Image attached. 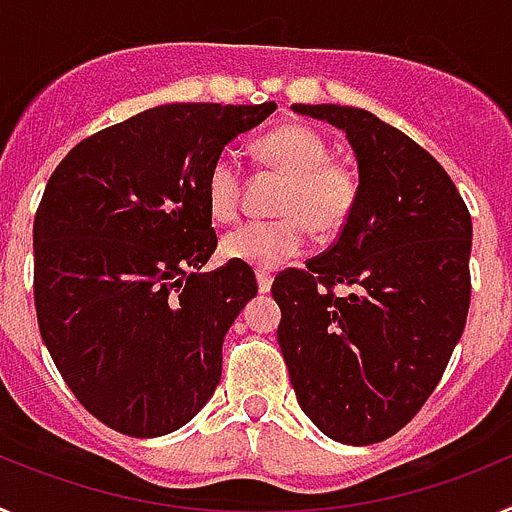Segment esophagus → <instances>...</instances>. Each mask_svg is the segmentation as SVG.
I'll list each match as a JSON object with an SVG mask.
<instances>
[{"label":"esophagus","instance_id":"obj_1","mask_svg":"<svg viewBox=\"0 0 512 512\" xmlns=\"http://www.w3.org/2000/svg\"><path fill=\"white\" fill-rule=\"evenodd\" d=\"M271 282H274V277H271L269 271H259V274H256V284H259L261 295H266V292H269Z\"/></svg>","mask_w":512,"mask_h":512}]
</instances>
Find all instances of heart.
I'll list each match as a JSON object with an SVG mask.
<instances>
[{"label": "heart", "mask_w": 512, "mask_h": 512, "mask_svg": "<svg viewBox=\"0 0 512 512\" xmlns=\"http://www.w3.org/2000/svg\"><path fill=\"white\" fill-rule=\"evenodd\" d=\"M261 166L287 176L279 194L277 220H251L223 238V253L253 269H277L305 248L307 228L333 238L346 228L359 202V174L346 161L330 158L328 140L310 125L284 122L253 140ZM243 176L230 153H217L205 174L210 215L230 223L241 210Z\"/></svg>", "instance_id": "b5f03b06"}]
</instances>
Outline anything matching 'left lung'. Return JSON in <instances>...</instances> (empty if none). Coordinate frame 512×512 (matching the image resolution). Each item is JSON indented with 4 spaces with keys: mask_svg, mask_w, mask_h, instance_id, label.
Listing matches in <instances>:
<instances>
[{
    "mask_svg": "<svg viewBox=\"0 0 512 512\" xmlns=\"http://www.w3.org/2000/svg\"><path fill=\"white\" fill-rule=\"evenodd\" d=\"M292 110L346 130L361 192L336 243L271 284L279 348L307 418L369 446L418 415L464 333L472 217L436 158L374 112Z\"/></svg>",
    "mask_w": 512,
    "mask_h": 512,
    "instance_id": "8db88e82",
    "label": "left lung"
}]
</instances>
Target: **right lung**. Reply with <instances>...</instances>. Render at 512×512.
<instances>
[{"label":"right lung","mask_w":512,"mask_h":512,"mask_svg":"<svg viewBox=\"0 0 512 512\" xmlns=\"http://www.w3.org/2000/svg\"><path fill=\"white\" fill-rule=\"evenodd\" d=\"M264 104H161L76 143L33 225L38 328L76 400L107 428L153 438L200 413L223 338L256 277L217 248L205 174Z\"/></svg>","instance_id":"obj_1"}]
</instances>
